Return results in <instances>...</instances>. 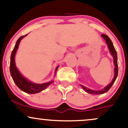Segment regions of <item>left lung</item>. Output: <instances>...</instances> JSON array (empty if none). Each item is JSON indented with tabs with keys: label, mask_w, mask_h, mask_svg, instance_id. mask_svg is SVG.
<instances>
[{
	"label": "left lung",
	"mask_w": 128,
	"mask_h": 128,
	"mask_svg": "<svg viewBox=\"0 0 128 128\" xmlns=\"http://www.w3.org/2000/svg\"><path fill=\"white\" fill-rule=\"evenodd\" d=\"M103 38L106 41L107 45H108V48H109L110 52H111V55L113 56V58H114V65H115V68H114V77L113 78L112 80L111 81V82L110 84L109 85H108V86H106V87H105L104 88L100 91H95V90H92L86 87V86H81L82 88L86 91V92H87L88 93L92 94H104L105 92H106L109 90L111 88V87L112 86L113 84L115 82L116 78H117V75H118V64H117V52H116L115 48H114V45H113L112 42L110 40V38L108 37V36L105 34H102L101 35Z\"/></svg>",
	"instance_id": "left-lung-1"
}]
</instances>
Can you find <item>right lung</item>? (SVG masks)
Masks as SVG:
<instances>
[{"mask_svg": "<svg viewBox=\"0 0 128 128\" xmlns=\"http://www.w3.org/2000/svg\"><path fill=\"white\" fill-rule=\"evenodd\" d=\"M28 34L25 35V36H20L19 38L17 40V42H16L15 46H14V49H13L12 53H11V61H10V73H11V76H12L13 80L15 82L18 87L20 88L21 90L23 92H27V93H30V94H35L37 93L42 92V90H43L44 89H45L46 88L48 87V86L52 84L53 80L49 82L44 83V84H34L31 82H29L27 79L24 78L23 76L20 74V72H18V70H17V68H16V64H15V55L16 51H17V49H18V47L20 43L21 40L24 38V36H27ZM59 66H57L56 68L55 71H56L57 69H58Z\"/></svg>", "mask_w": 128, "mask_h": 128, "instance_id": "1", "label": "right lung"}]
</instances>
